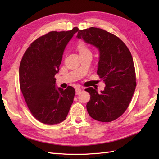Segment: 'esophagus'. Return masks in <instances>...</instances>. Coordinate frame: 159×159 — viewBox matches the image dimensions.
<instances>
[{"instance_id": "esophagus-1", "label": "esophagus", "mask_w": 159, "mask_h": 159, "mask_svg": "<svg viewBox=\"0 0 159 159\" xmlns=\"http://www.w3.org/2000/svg\"><path fill=\"white\" fill-rule=\"evenodd\" d=\"M81 92V89H76V95H79V93Z\"/></svg>"}]
</instances>
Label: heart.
Masks as SVG:
<instances>
[{"label": "heart", "mask_w": 159, "mask_h": 159, "mask_svg": "<svg viewBox=\"0 0 159 159\" xmlns=\"http://www.w3.org/2000/svg\"><path fill=\"white\" fill-rule=\"evenodd\" d=\"M77 49L79 52L80 56L89 55L91 53L89 47L87 46L86 43L83 41H79L77 43Z\"/></svg>", "instance_id": "obj_1"}]
</instances>
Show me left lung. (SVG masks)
I'll use <instances>...</instances> for the list:
<instances>
[{"label":"left lung","mask_w":159,"mask_h":159,"mask_svg":"<svg viewBox=\"0 0 159 159\" xmlns=\"http://www.w3.org/2000/svg\"><path fill=\"white\" fill-rule=\"evenodd\" d=\"M76 38L98 50L97 74L106 85L100 93L93 87L85 89L91 96L86 106L87 112L97 121H112L127 109L135 90V70L131 53L119 38L101 29L79 30Z\"/></svg>","instance_id":"1"}]
</instances>
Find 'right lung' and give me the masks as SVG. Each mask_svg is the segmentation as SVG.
<instances>
[{"label":"right lung","mask_w":159,"mask_h":159,"mask_svg":"<svg viewBox=\"0 0 159 159\" xmlns=\"http://www.w3.org/2000/svg\"><path fill=\"white\" fill-rule=\"evenodd\" d=\"M79 31H51L33 42L24 54L19 67L20 87L33 116L45 124L66 120L73 103L75 89L56 87L66 46Z\"/></svg>","instance_id":"add662e5"}]
</instances>
